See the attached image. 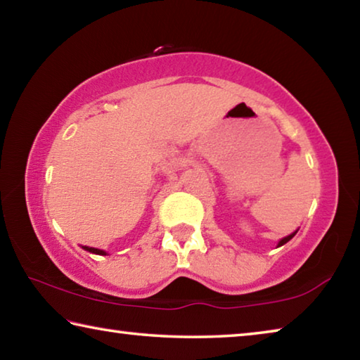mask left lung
Instances as JSON below:
<instances>
[{
	"instance_id": "8db88e82",
	"label": "left lung",
	"mask_w": 360,
	"mask_h": 360,
	"mask_svg": "<svg viewBox=\"0 0 360 360\" xmlns=\"http://www.w3.org/2000/svg\"><path fill=\"white\" fill-rule=\"evenodd\" d=\"M295 233H297V230L294 231V233H290L289 236H285V238H283L281 241H279V243H278V246H283V245H285V243H288V241H290V240L294 238V236H295Z\"/></svg>"
}]
</instances>
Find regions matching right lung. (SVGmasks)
<instances>
[{"mask_svg": "<svg viewBox=\"0 0 360 360\" xmlns=\"http://www.w3.org/2000/svg\"><path fill=\"white\" fill-rule=\"evenodd\" d=\"M85 251L92 252V254H98V255H106V252L103 251V249H96V248H89V246H82Z\"/></svg>", "mask_w": 360, "mask_h": 360, "instance_id": "right-lung-1", "label": "right lung"}]
</instances>
